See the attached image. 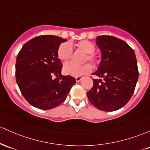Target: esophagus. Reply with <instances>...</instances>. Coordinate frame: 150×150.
Listing matches in <instances>:
<instances>
[{
    "mask_svg": "<svg viewBox=\"0 0 150 150\" xmlns=\"http://www.w3.org/2000/svg\"><path fill=\"white\" fill-rule=\"evenodd\" d=\"M76 81L77 82H79L81 80V79H82V77L81 76H77V77H76Z\"/></svg>",
    "mask_w": 150,
    "mask_h": 150,
    "instance_id": "1",
    "label": "esophagus"
}]
</instances>
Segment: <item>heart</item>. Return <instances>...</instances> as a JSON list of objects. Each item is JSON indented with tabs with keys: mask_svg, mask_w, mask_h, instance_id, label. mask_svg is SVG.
<instances>
[{
	"mask_svg": "<svg viewBox=\"0 0 150 150\" xmlns=\"http://www.w3.org/2000/svg\"><path fill=\"white\" fill-rule=\"evenodd\" d=\"M76 47L79 50L86 53L83 62L88 61L93 65H96L100 62V58L94 53L96 50L95 45L88 40H81L76 44ZM72 47L69 42L62 43L57 50V57L62 62H67L71 58L72 54ZM92 69V67L88 63L78 65L74 63L65 64L63 67V72L64 74L71 76H81L88 74Z\"/></svg>",
	"mask_w": 150,
	"mask_h": 150,
	"instance_id": "obj_1",
	"label": "heart"
}]
</instances>
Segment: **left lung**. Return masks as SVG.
I'll return each instance as SVG.
<instances>
[{"mask_svg":"<svg viewBox=\"0 0 150 150\" xmlns=\"http://www.w3.org/2000/svg\"><path fill=\"white\" fill-rule=\"evenodd\" d=\"M96 42L101 60L93 74L103 80L93 79L87 96L99 110L114 111L123 107L134 93L139 76L135 54L125 41L113 36H98Z\"/></svg>","mask_w":150,"mask_h":150,"instance_id":"8db88e82","label":"left lung"}]
</instances>
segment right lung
<instances>
[{
    "label": "right lung",
    "mask_w": 150,
    "mask_h": 150,
    "mask_svg": "<svg viewBox=\"0 0 150 150\" xmlns=\"http://www.w3.org/2000/svg\"><path fill=\"white\" fill-rule=\"evenodd\" d=\"M66 39L42 35L23 46L16 59V81L22 94L30 105L42 110L58 106L67 98L76 79L62 76V63L57 50ZM60 75L53 80L52 76Z\"/></svg>",
    "instance_id": "1"
}]
</instances>
